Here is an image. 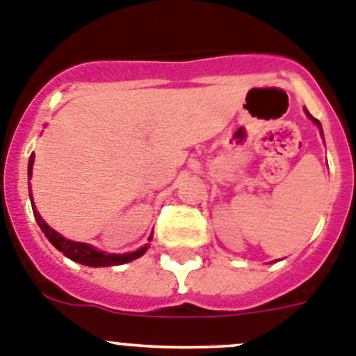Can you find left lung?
Returning <instances> with one entry per match:
<instances>
[{
    "instance_id": "obj_1",
    "label": "left lung",
    "mask_w": 356,
    "mask_h": 356,
    "mask_svg": "<svg viewBox=\"0 0 356 356\" xmlns=\"http://www.w3.org/2000/svg\"><path fill=\"white\" fill-rule=\"evenodd\" d=\"M307 115H309V117H310V118H312L314 122H316V124H318V126H319V122H318V120H316V118H314V117H312V115H310V113H307ZM319 127H321V126H319Z\"/></svg>"
}]
</instances>
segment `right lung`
<instances>
[{
	"mask_svg": "<svg viewBox=\"0 0 356 356\" xmlns=\"http://www.w3.org/2000/svg\"><path fill=\"white\" fill-rule=\"evenodd\" d=\"M33 158L35 156H30V163H28V175L31 177V168H33ZM31 198V193H30ZM33 207V214H35V220H37L38 227L42 229V232L46 234V238L49 239L51 245L54 246L56 250H60L65 257L72 259V261L79 262V264H85V266H94V268H101V266H118V264H126V262L134 261V259L142 257L145 254L147 246H142L140 250L133 252V254H124V255H111V254H102L99 250L92 248L90 245H85V243H76V241H69L65 239L63 236H60L58 232H54L46 222H44L40 214L35 211ZM152 239V236L149 238V241Z\"/></svg>",
	"mask_w": 356,
	"mask_h": 356,
	"instance_id": "right-lung-1",
	"label": "right lung"
}]
</instances>
